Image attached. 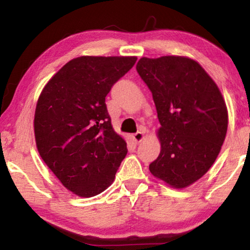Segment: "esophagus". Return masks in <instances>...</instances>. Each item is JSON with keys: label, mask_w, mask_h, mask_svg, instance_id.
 Returning <instances> with one entry per match:
<instances>
[{"label": "esophagus", "mask_w": 250, "mask_h": 250, "mask_svg": "<svg viewBox=\"0 0 250 250\" xmlns=\"http://www.w3.org/2000/svg\"><path fill=\"white\" fill-rule=\"evenodd\" d=\"M132 139L135 142H141L145 140V133L143 132H137L132 135Z\"/></svg>", "instance_id": "esophagus-1"}]
</instances>
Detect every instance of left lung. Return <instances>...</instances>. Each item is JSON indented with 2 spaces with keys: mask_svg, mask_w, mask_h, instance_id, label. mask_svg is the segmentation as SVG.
<instances>
[{
  "mask_svg": "<svg viewBox=\"0 0 250 250\" xmlns=\"http://www.w3.org/2000/svg\"><path fill=\"white\" fill-rule=\"evenodd\" d=\"M137 70L153 97L161 151L149 170L173 188L195 183L213 166L225 141L228 111L213 78L185 56L142 57Z\"/></svg>",
  "mask_w": 250,
  "mask_h": 250,
  "instance_id": "8db88e82",
  "label": "left lung"
}]
</instances>
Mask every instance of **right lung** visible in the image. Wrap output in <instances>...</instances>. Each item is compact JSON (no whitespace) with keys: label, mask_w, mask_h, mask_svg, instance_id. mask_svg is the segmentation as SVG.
I'll use <instances>...</instances> for the list:
<instances>
[{"label":"right lung","mask_w":250,"mask_h":250,"mask_svg":"<svg viewBox=\"0 0 250 250\" xmlns=\"http://www.w3.org/2000/svg\"><path fill=\"white\" fill-rule=\"evenodd\" d=\"M135 62V56L74 58L41 92L34 116L37 150L75 195L107 189L125 158L126 142L112 128L105 96Z\"/></svg>","instance_id":"obj_1"}]
</instances>
